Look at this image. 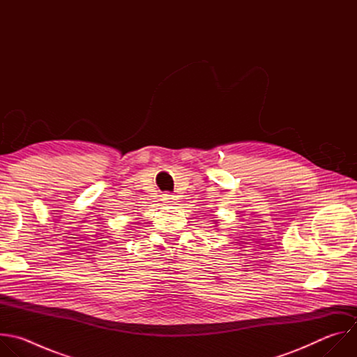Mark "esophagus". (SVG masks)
I'll use <instances>...</instances> for the list:
<instances>
[{
	"instance_id": "34e87169",
	"label": "esophagus",
	"mask_w": 357,
	"mask_h": 357,
	"mask_svg": "<svg viewBox=\"0 0 357 357\" xmlns=\"http://www.w3.org/2000/svg\"><path fill=\"white\" fill-rule=\"evenodd\" d=\"M162 200L165 202V203H175V200H176V196L175 195H172V193H169V192H167V193H162Z\"/></svg>"
}]
</instances>
